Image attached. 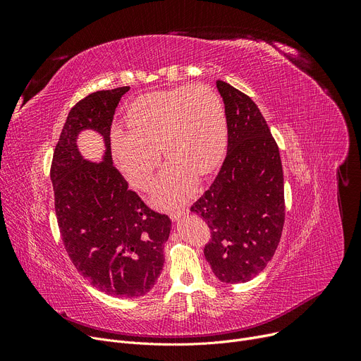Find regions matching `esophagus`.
Returning a JSON list of instances; mask_svg holds the SVG:
<instances>
[{
	"label": "esophagus",
	"instance_id": "34e87169",
	"mask_svg": "<svg viewBox=\"0 0 361 361\" xmlns=\"http://www.w3.org/2000/svg\"><path fill=\"white\" fill-rule=\"evenodd\" d=\"M187 214H188V209H180V211H176V212H171L169 218H171V221H173V222H177L178 219H181Z\"/></svg>",
	"mask_w": 361,
	"mask_h": 361
}]
</instances>
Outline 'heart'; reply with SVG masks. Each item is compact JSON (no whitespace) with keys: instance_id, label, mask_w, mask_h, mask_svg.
Wrapping results in <instances>:
<instances>
[{"instance_id":"heart-1","label":"heart","mask_w":361,"mask_h":361,"mask_svg":"<svg viewBox=\"0 0 361 361\" xmlns=\"http://www.w3.org/2000/svg\"><path fill=\"white\" fill-rule=\"evenodd\" d=\"M126 123L128 130H111L114 159L133 185L145 188L161 149L169 162L152 188V200L165 209L192 197L196 176L212 173L228 139L219 94L202 83L143 94L127 108Z\"/></svg>"}]
</instances>
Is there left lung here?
Wrapping results in <instances>:
<instances>
[{
	"label": "left lung",
	"instance_id": "left-lung-1",
	"mask_svg": "<svg viewBox=\"0 0 361 361\" xmlns=\"http://www.w3.org/2000/svg\"><path fill=\"white\" fill-rule=\"evenodd\" d=\"M225 105L228 147L215 181L190 207L211 228L204 257L216 278L247 282L272 259L281 240L286 203L279 149L257 105L216 80Z\"/></svg>",
	"mask_w": 361,
	"mask_h": 361
}]
</instances>
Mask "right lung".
I'll use <instances>...</instances> for the list:
<instances>
[{
  "label": "right lung",
  "mask_w": 361,
  "mask_h": 361,
  "mask_svg": "<svg viewBox=\"0 0 361 361\" xmlns=\"http://www.w3.org/2000/svg\"><path fill=\"white\" fill-rule=\"evenodd\" d=\"M128 90H99L75 104L51 165L55 215L73 264L93 287L124 298L145 295L155 286L171 231V219L128 190L112 164L111 124ZM86 129L104 140L101 163L85 160L78 149V136Z\"/></svg>",
  "instance_id": "right-lung-1"
}]
</instances>
